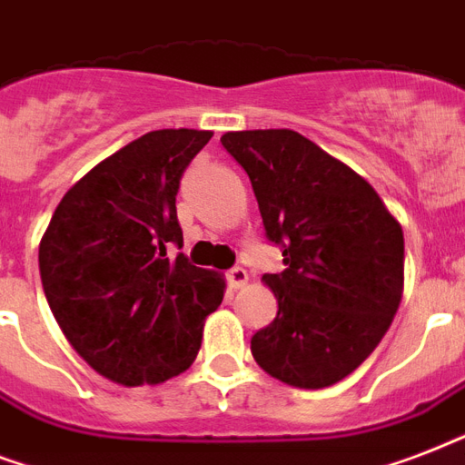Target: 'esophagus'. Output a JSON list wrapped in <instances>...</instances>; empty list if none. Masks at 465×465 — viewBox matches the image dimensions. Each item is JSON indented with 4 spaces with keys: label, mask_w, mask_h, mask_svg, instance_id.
Wrapping results in <instances>:
<instances>
[{
    "label": "esophagus",
    "mask_w": 465,
    "mask_h": 465,
    "mask_svg": "<svg viewBox=\"0 0 465 465\" xmlns=\"http://www.w3.org/2000/svg\"><path fill=\"white\" fill-rule=\"evenodd\" d=\"M247 282H250V273L244 272L242 266H235V269H230L228 272V283H230V289H244L247 286Z\"/></svg>",
    "instance_id": "34e87169"
}]
</instances>
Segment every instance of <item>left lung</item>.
I'll list each match as a JSON object with an SVG mask.
<instances>
[{"label":"left lung","instance_id":"left-lung-1","mask_svg":"<svg viewBox=\"0 0 465 465\" xmlns=\"http://www.w3.org/2000/svg\"><path fill=\"white\" fill-rule=\"evenodd\" d=\"M221 143L250 176L266 237L282 244L286 264L262 276L279 311L252 337V356L286 386H334L379 347L398 312L401 223L361 174L301 133L230 131Z\"/></svg>","mask_w":465,"mask_h":465}]
</instances>
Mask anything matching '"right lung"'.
Masks as SVG:
<instances>
[{"mask_svg": "<svg viewBox=\"0 0 465 465\" xmlns=\"http://www.w3.org/2000/svg\"><path fill=\"white\" fill-rule=\"evenodd\" d=\"M211 138L193 128L140 135L72 183L41 237L57 325L118 386H160L189 369L225 296L221 273L167 257L169 244L183 242L179 179Z\"/></svg>", "mask_w": 465, "mask_h": 465, "instance_id": "obj_1", "label": "right lung"}]
</instances>
